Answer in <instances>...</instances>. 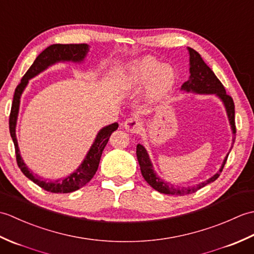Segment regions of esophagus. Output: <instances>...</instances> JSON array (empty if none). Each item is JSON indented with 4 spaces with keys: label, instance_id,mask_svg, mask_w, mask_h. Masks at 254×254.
<instances>
[{
    "label": "esophagus",
    "instance_id": "1",
    "mask_svg": "<svg viewBox=\"0 0 254 254\" xmlns=\"http://www.w3.org/2000/svg\"><path fill=\"white\" fill-rule=\"evenodd\" d=\"M123 127L130 133H138L142 128V122L137 118H128L124 122Z\"/></svg>",
    "mask_w": 254,
    "mask_h": 254
}]
</instances>
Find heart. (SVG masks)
<instances>
[{"mask_svg":"<svg viewBox=\"0 0 254 254\" xmlns=\"http://www.w3.org/2000/svg\"><path fill=\"white\" fill-rule=\"evenodd\" d=\"M176 83V73L169 65L154 60L141 58L132 61L127 67L123 85L133 91L145 87L144 98L148 104L163 100L170 93Z\"/></svg>","mask_w":254,"mask_h":254,"instance_id":"heart-1","label":"heart"}]
</instances>
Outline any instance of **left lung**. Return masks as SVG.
Masks as SVG:
<instances>
[{"instance_id": "8db88e82", "label": "left lung", "mask_w": 254, "mask_h": 254, "mask_svg": "<svg viewBox=\"0 0 254 254\" xmlns=\"http://www.w3.org/2000/svg\"><path fill=\"white\" fill-rule=\"evenodd\" d=\"M189 55H190V78L181 86V90H185L187 93L193 91L195 94H215L218 98L223 101L226 108V112L229 119V123L231 126L233 133L236 134V124H235V104L233 98L229 95L226 94L224 85L220 83V80L216 77L212 69L207 66V64L203 61L202 57L199 53L196 52L192 48H188ZM136 156L139 167H141V172L144 179L146 180L148 185L155 189L156 191L164 194H169V195H186V194H192L196 192L199 189H202L210 182H214L219 177L220 172L223 171L224 166L227 161L228 155L224 159L222 168L219 169L216 175L210 177L208 180L194 187L189 188H176L174 185H169L168 182H164L163 179L156 175L154 171L153 164L149 159V156L146 149L141 144H137L136 146Z\"/></svg>"}]
</instances>
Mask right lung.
I'll return each instance as SVG.
<instances>
[{
  "mask_svg": "<svg viewBox=\"0 0 254 254\" xmlns=\"http://www.w3.org/2000/svg\"><path fill=\"white\" fill-rule=\"evenodd\" d=\"M89 50L88 46L86 44H79V45H51L42 51L39 56L36 58V60L32 63V65L29 67L28 71L21 78L20 83L17 85L15 89L12 109H10L9 115V133L12 139L14 142L15 146V154H16V161L21 172L30 179L32 182L39 186L44 190L52 193H69L73 191H76L78 189L83 188L86 183H88L91 178L96 174L97 169H98L100 157L102 154V150L106 147V145L109 141V137L115 132L119 124L112 123L110 126L102 127L101 130L97 134L95 138L94 144L91 145L89 152L86 155L84 161L76 171H74L72 175L64 178L62 180H57L55 182H47L41 179L40 177L34 176L32 172L27 168L24 160L21 159L18 148L17 138H16L15 127H16V121H17L18 110H19V102H20V96L23 94L25 87L28 84V80L36 75L45 71L46 68L49 67L52 64L57 62H65V61H72V62H82L87 52Z\"/></svg>",
  "mask_w": 254,
  "mask_h": 254,
  "instance_id": "right-lung-1",
  "label": "right lung"
}]
</instances>
